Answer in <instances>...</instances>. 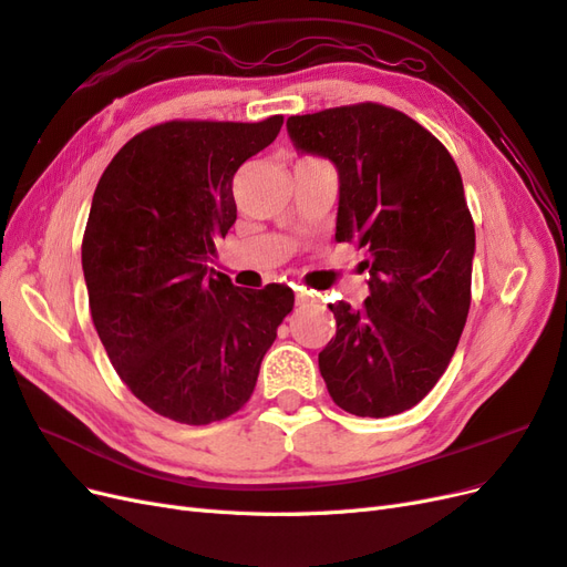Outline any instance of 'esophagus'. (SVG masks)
Segmentation results:
<instances>
[{"label": "esophagus", "instance_id": "esophagus-1", "mask_svg": "<svg viewBox=\"0 0 567 567\" xmlns=\"http://www.w3.org/2000/svg\"><path fill=\"white\" fill-rule=\"evenodd\" d=\"M296 302H298V305L315 302V296L310 293V290H302V288H298V293H296Z\"/></svg>", "mask_w": 567, "mask_h": 567}]
</instances>
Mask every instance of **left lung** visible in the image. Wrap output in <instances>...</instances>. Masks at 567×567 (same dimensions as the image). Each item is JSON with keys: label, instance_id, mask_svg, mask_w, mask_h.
Instances as JSON below:
<instances>
[{"label": "left lung", "instance_id": "left-lung-1", "mask_svg": "<svg viewBox=\"0 0 567 567\" xmlns=\"http://www.w3.org/2000/svg\"><path fill=\"white\" fill-rule=\"evenodd\" d=\"M300 153L338 169L336 241L367 250L369 298L329 305L336 338L319 352L333 402L385 419L435 388L471 307L475 227L450 151L409 115L357 104L290 115Z\"/></svg>", "mask_w": 567, "mask_h": 567}]
</instances>
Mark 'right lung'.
<instances>
[{
	"label": "right lung",
	"instance_id": "right-lung-1",
	"mask_svg": "<svg viewBox=\"0 0 567 567\" xmlns=\"http://www.w3.org/2000/svg\"><path fill=\"white\" fill-rule=\"evenodd\" d=\"M284 125L173 120L132 140L101 175L82 238L96 333L156 414L208 425L241 409L293 290L238 288L208 262L236 221L234 175Z\"/></svg>",
	"mask_w": 567,
	"mask_h": 567
}]
</instances>
